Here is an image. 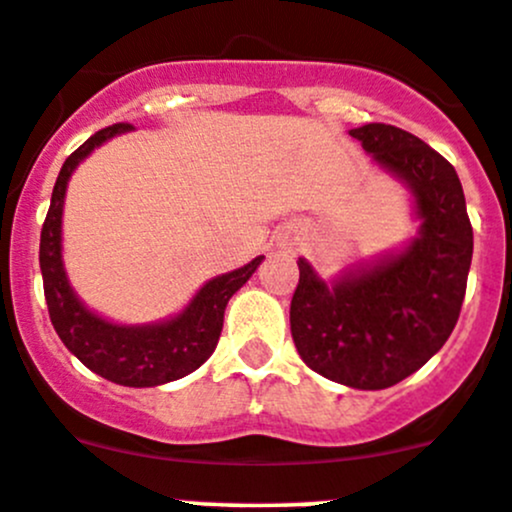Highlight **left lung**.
Wrapping results in <instances>:
<instances>
[{"mask_svg":"<svg viewBox=\"0 0 512 512\" xmlns=\"http://www.w3.org/2000/svg\"><path fill=\"white\" fill-rule=\"evenodd\" d=\"M350 135L413 192L420 232L405 250L330 285L300 257L290 330L310 370L347 388L382 390L420 370L453 332L473 260V227L458 172L433 147L380 122Z\"/></svg>","mask_w":512,"mask_h":512,"instance_id":"8db88e82","label":"left lung"}]
</instances>
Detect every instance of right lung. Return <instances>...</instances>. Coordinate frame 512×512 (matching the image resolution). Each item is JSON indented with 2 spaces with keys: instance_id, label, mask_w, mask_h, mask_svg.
I'll return each mask as SVG.
<instances>
[{
  "instance_id": "obj_1",
  "label": "right lung",
  "mask_w": 512,
  "mask_h": 512,
  "mask_svg": "<svg viewBox=\"0 0 512 512\" xmlns=\"http://www.w3.org/2000/svg\"><path fill=\"white\" fill-rule=\"evenodd\" d=\"M130 130L132 124L127 122L104 127L64 160L54 182L47 220L42 225L39 267H42L49 320L67 350L104 380H112L124 388H155L190 375L215 352L227 302L260 267L262 255L240 270L207 282L192 297L190 305L172 320L152 322V325H114L87 310L69 287L62 265L64 192L72 172L94 147Z\"/></svg>"
}]
</instances>
